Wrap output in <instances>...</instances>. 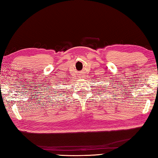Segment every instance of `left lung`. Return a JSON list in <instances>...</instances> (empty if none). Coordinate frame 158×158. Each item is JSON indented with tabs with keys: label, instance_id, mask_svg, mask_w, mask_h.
<instances>
[{
	"label": "left lung",
	"instance_id": "obj_1",
	"mask_svg": "<svg viewBox=\"0 0 158 158\" xmlns=\"http://www.w3.org/2000/svg\"><path fill=\"white\" fill-rule=\"evenodd\" d=\"M105 86H106V85H105ZM101 87H102V86H101ZM102 88H105V87H102ZM103 91H105V90H103Z\"/></svg>",
	"mask_w": 158,
	"mask_h": 158
}]
</instances>
